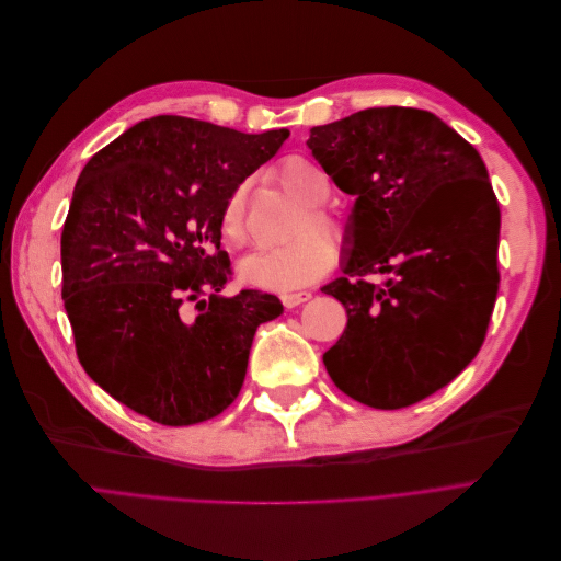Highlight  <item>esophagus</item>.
Listing matches in <instances>:
<instances>
[{
    "label": "esophagus",
    "mask_w": 561,
    "mask_h": 561,
    "mask_svg": "<svg viewBox=\"0 0 561 561\" xmlns=\"http://www.w3.org/2000/svg\"><path fill=\"white\" fill-rule=\"evenodd\" d=\"M280 299H283V304H285V309H297V307H301V304H307V301L311 299V293H307V290H301V293H285Z\"/></svg>",
    "instance_id": "34e87169"
}]
</instances>
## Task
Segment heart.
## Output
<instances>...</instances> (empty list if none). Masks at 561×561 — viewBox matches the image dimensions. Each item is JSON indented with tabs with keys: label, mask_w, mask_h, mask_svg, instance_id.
I'll use <instances>...</instances> for the list:
<instances>
[{
	"label": "heart",
	"mask_w": 561,
	"mask_h": 561,
	"mask_svg": "<svg viewBox=\"0 0 561 561\" xmlns=\"http://www.w3.org/2000/svg\"><path fill=\"white\" fill-rule=\"evenodd\" d=\"M276 178L283 190L304 206V215H299L293 231L295 241L248 254L241 262V276L260 290L287 293L328 274L336 262L332 241H342L344 227L322 206L332 186L330 178L316 161L299 154L287 157L276 165ZM219 231H222L227 245L245 243L243 190H236L227 198L222 217H219Z\"/></svg>",
	"instance_id": "1"
}]
</instances>
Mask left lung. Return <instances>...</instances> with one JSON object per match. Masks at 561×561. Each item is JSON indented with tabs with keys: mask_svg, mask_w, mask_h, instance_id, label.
<instances>
[{
	"mask_svg": "<svg viewBox=\"0 0 561 561\" xmlns=\"http://www.w3.org/2000/svg\"><path fill=\"white\" fill-rule=\"evenodd\" d=\"M307 145L355 196L344 276L322 287L348 322L322 363L348 398L410 407L470 365L494 311L501 210L484 161L414 107L355 112L311 128Z\"/></svg>",
	"mask_w": 561,
	"mask_h": 561,
	"instance_id": "obj_1",
	"label": "left lung"
}]
</instances>
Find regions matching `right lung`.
I'll return each instance as SVG.
<instances>
[{"instance_id":"add662e5","label":"right lung","mask_w":561,"mask_h":561,"mask_svg":"<svg viewBox=\"0 0 561 561\" xmlns=\"http://www.w3.org/2000/svg\"><path fill=\"white\" fill-rule=\"evenodd\" d=\"M287 135L161 114L83 165L60 236L62 301L81 367L133 412L192 426L239 396L252 336L283 304L222 295L219 217Z\"/></svg>"}]
</instances>
